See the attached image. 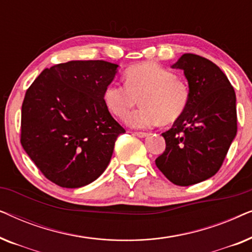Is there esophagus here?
Here are the masks:
<instances>
[{"instance_id": "obj_1", "label": "esophagus", "mask_w": 252, "mask_h": 252, "mask_svg": "<svg viewBox=\"0 0 252 252\" xmlns=\"http://www.w3.org/2000/svg\"><path fill=\"white\" fill-rule=\"evenodd\" d=\"M134 134H135V135L139 136V137H144V136L148 135V133H146V132H134Z\"/></svg>"}]
</instances>
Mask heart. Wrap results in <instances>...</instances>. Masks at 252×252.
<instances>
[{
    "label": "heart",
    "instance_id": "b5f03b06",
    "mask_svg": "<svg viewBox=\"0 0 252 252\" xmlns=\"http://www.w3.org/2000/svg\"><path fill=\"white\" fill-rule=\"evenodd\" d=\"M139 98L143 106L127 115ZM103 98L113 115L123 118L126 114L129 126L146 128L178 120L188 108L190 94L187 82L174 72L146 62L127 67L125 84H109Z\"/></svg>",
    "mask_w": 252,
    "mask_h": 252
}]
</instances>
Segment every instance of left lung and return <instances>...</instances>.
<instances>
[{
    "instance_id": "8db88e82",
    "label": "left lung",
    "mask_w": 252,
    "mask_h": 252,
    "mask_svg": "<svg viewBox=\"0 0 252 252\" xmlns=\"http://www.w3.org/2000/svg\"><path fill=\"white\" fill-rule=\"evenodd\" d=\"M173 68L188 80V108L161 134L166 148L155 163L171 182L191 186L221 167L237 132L236 96L225 73L211 61L184 54Z\"/></svg>"
}]
</instances>
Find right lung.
<instances>
[{
  "instance_id": "add662e5",
  "label": "right lung",
  "mask_w": 252,
  "mask_h": 252,
  "mask_svg": "<svg viewBox=\"0 0 252 252\" xmlns=\"http://www.w3.org/2000/svg\"><path fill=\"white\" fill-rule=\"evenodd\" d=\"M118 65L71 61L44 68L26 91L20 143L48 180L79 188L101 175L125 129L104 103Z\"/></svg>"
}]
</instances>
